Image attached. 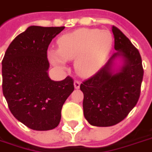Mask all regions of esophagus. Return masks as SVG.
Here are the masks:
<instances>
[{
  "label": "esophagus",
  "instance_id": "esophagus-1",
  "mask_svg": "<svg viewBox=\"0 0 152 152\" xmlns=\"http://www.w3.org/2000/svg\"><path fill=\"white\" fill-rule=\"evenodd\" d=\"M80 86V82L79 80H75L74 81V87H75V89H79Z\"/></svg>",
  "mask_w": 152,
  "mask_h": 152
}]
</instances>
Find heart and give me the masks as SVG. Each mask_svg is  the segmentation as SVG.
I'll use <instances>...</instances> for the list:
<instances>
[{
  "label": "heart",
  "mask_w": 152,
  "mask_h": 152,
  "mask_svg": "<svg viewBox=\"0 0 152 152\" xmlns=\"http://www.w3.org/2000/svg\"><path fill=\"white\" fill-rule=\"evenodd\" d=\"M58 49H50L51 61L60 67L65 61H74V67L79 75L87 76L101 66L112 48L113 36L108 30L80 28L64 34L58 40Z\"/></svg>",
  "instance_id": "heart-1"
}]
</instances>
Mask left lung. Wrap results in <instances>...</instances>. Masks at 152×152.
Here are the masks:
<instances>
[{"instance_id": "left-lung-1", "label": "left lung", "mask_w": 152, "mask_h": 152, "mask_svg": "<svg viewBox=\"0 0 152 152\" xmlns=\"http://www.w3.org/2000/svg\"><path fill=\"white\" fill-rule=\"evenodd\" d=\"M112 31L116 53L80 86L84 94V116L97 127L113 126L128 116L138 101L144 73L138 50L115 26ZM117 57L123 60V66L114 70Z\"/></svg>"}]
</instances>
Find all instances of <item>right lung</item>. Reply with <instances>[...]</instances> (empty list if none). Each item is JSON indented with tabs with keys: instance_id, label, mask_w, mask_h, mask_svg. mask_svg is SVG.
Here are the masks:
<instances>
[{
	"instance_id": "right-lung-1",
	"label": "right lung",
	"mask_w": 152,
	"mask_h": 152,
	"mask_svg": "<svg viewBox=\"0 0 152 152\" xmlns=\"http://www.w3.org/2000/svg\"><path fill=\"white\" fill-rule=\"evenodd\" d=\"M65 27L29 26L8 47L2 60V91L14 117L37 131L58 127L66 99L74 91L70 76H48V48Z\"/></svg>"
}]
</instances>
